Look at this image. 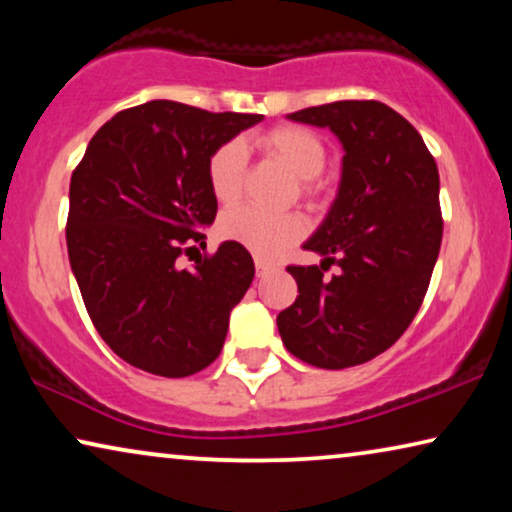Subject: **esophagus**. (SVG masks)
<instances>
[{
	"mask_svg": "<svg viewBox=\"0 0 512 512\" xmlns=\"http://www.w3.org/2000/svg\"><path fill=\"white\" fill-rule=\"evenodd\" d=\"M272 270H275V265L268 263V261H263V258H256V277L270 275Z\"/></svg>",
	"mask_w": 512,
	"mask_h": 512,
	"instance_id": "1",
	"label": "esophagus"
}]
</instances>
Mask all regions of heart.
<instances>
[{
    "mask_svg": "<svg viewBox=\"0 0 512 512\" xmlns=\"http://www.w3.org/2000/svg\"><path fill=\"white\" fill-rule=\"evenodd\" d=\"M256 146L265 156L284 165L293 177L300 198L319 202L324 195V181L319 179L326 167L328 149L317 132L303 125H275L256 137ZM247 179V151L240 139L223 142L207 160L209 191L221 205H233L242 195ZM219 235L240 244L258 258H277L300 242L307 233V223L300 214H268L254 207H233L221 214Z\"/></svg>",
    "mask_w": 512,
    "mask_h": 512,
    "instance_id": "b5f03b06",
    "label": "heart"
}]
</instances>
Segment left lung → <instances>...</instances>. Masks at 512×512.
<instances>
[{"label":"left lung","mask_w":512,"mask_h":512,"mask_svg":"<svg viewBox=\"0 0 512 512\" xmlns=\"http://www.w3.org/2000/svg\"><path fill=\"white\" fill-rule=\"evenodd\" d=\"M289 118L331 128L345 156L338 198L303 244L324 261L286 268L298 298L277 328L310 366H359L387 352L422 307L443 240L438 167L422 135L382 102L342 100ZM331 262L341 275L326 278Z\"/></svg>","instance_id":"left-lung-1"}]
</instances>
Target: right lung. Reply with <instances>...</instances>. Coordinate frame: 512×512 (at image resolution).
Returning <instances> with one entry per match:
<instances>
[{"label": "right lung", "instance_id": "right-lung-1", "mask_svg": "<svg viewBox=\"0 0 512 512\" xmlns=\"http://www.w3.org/2000/svg\"><path fill=\"white\" fill-rule=\"evenodd\" d=\"M258 121L153 100L104 123L72 172L69 263L97 333L130 366L188 377L221 354L251 254L223 242L193 268L179 258L205 247L200 228L216 216L209 156Z\"/></svg>", "mask_w": 512, "mask_h": 512}]
</instances>
